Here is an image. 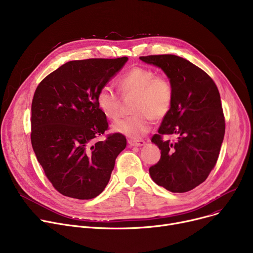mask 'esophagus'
Returning <instances> with one entry per match:
<instances>
[{
  "label": "esophagus",
  "mask_w": 253,
  "mask_h": 253,
  "mask_svg": "<svg viewBox=\"0 0 253 253\" xmlns=\"http://www.w3.org/2000/svg\"><path fill=\"white\" fill-rule=\"evenodd\" d=\"M128 144L129 147H142V145L145 144V141L142 140V139H139V140H133V139H129L128 140Z\"/></svg>",
  "instance_id": "esophagus-1"
}]
</instances>
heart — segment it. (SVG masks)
<instances>
[{"instance_id": "1", "label": "heart", "mask_w": 253, "mask_h": 253, "mask_svg": "<svg viewBox=\"0 0 253 253\" xmlns=\"http://www.w3.org/2000/svg\"><path fill=\"white\" fill-rule=\"evenodd\" d=\"M119 84L125 94H137L134 104L136 114L115 123V132L133 139L139 138L151 130L154 118L162 119L170 112L173 102V88L167 78L156 76L154 70L133 66L120 78ZM96 103L106 118H119L121 99L112 87L104 85L98 90Z\"/></svg>"}]
</instances>
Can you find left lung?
Instances as JSON below:
<instances>
[{"label": "left lung", "mask_w": 253, "mask_h": 253, "mask_svg": "<svg viewBox=\"0 0 253 253\" xmlns=\"http://www.w3.org/2000/svg\"><path fill=\"white\" fill-rule=\"evenodd\" d=\"M162 69L173 88V102L152 142L161 150L150 167L152 179L172 193L189 192L206 180L218 159L225 121L218 89L203 70L182 57L140 56ZM175 134L174 142L163 135Z\"/></svg>", "instance_id": "left-lung-1"}]
</instances>
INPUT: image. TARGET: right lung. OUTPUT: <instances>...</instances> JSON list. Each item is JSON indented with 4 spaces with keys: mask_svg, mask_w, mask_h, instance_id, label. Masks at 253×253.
Returning <instances> with one entry per match:
<instances>
[{
    "mask_svg": "<svg viewBox=\"0 0 253 253\" xmlns=\"http://www.w3.org/2000/svg\"><path fill=\"white\" fill-rule=\"evenodd\" d=\"M128 60L90 58L62 64L43 79L32 102L31 140L37 160L54 189L79 200L97 197L108 184L116 158L126 148L109 130L96 94Z\"/></svg>",
    "mask_w": 253,
    "mask_h": 253,
    "instance_id": "obj_1",
    "label": "right lung"
}]
</instances>
